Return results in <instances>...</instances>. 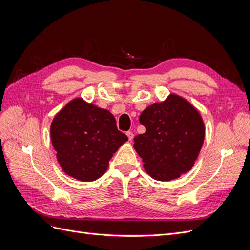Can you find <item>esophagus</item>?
Listing matches in <instances>:
<instances>
[{"label":"esophagus","instance_id":"obj_1","mask_svg":"<svg viewBox=\"0 0 250 250\" xmlns=\"http://www.w3.org/2000/svg\"><path fill=\"white\" fill-rule=\"evenodd\" d=\"M126 134H127V137H128V140H129V141H132V140H133V137H134V135H133V133H132L131 131H128V132H126Z\"/></svg>","mask_w":250,"mask_h":250}]
</instances>
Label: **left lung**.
Returning a JSON list of instances; mask_svg holds the SVG:
<instances>
[{
	"label": "left lung",
	"instance_id": "left-lung-1",
	"mask_svg": "<svg viewBox=\"0 0 250 250\" xmlns=\"http://www.w3.org/2000/svg\"><path fill=\"white\" fill-rule=\"evenodd\" d=\"M140 123L146 132L133 139V147L151 177L169 181L193 168L203 145L206 127L190 102L171 94L144 110Z\"/></svg>",
	"mask_w": 250,
	"mask_h": 250
}]
</instances>
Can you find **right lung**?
I'll return each mask as SVG.
<instances>
[{
	"label": "right lung",
	"instance_id": "obj_1",
	"mask_svg": "<svg viewBox=\"0 0 250 250\" xmlns=\"http://www.w3.org/2000/svg\"><path fill=\"white\" fill-rule=\"evenodd\" d=\"M52 145L63 172L80 181H94L108 168L113 153L128 140L118 130L110 111L76 98L53 119Z\"/></svg>",
	"mask_w": 250,
	"mask_h": 250
}]
</instances>
